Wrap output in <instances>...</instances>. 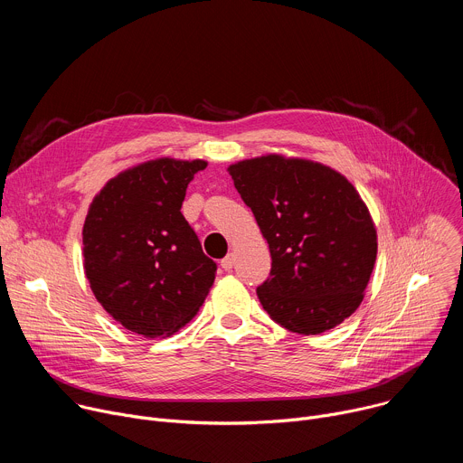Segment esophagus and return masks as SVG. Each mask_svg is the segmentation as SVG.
Masks as SVG:
<instances>
[{"mask_svg":"<svg viewBox=\"0 0 463 463\" xmlns=\"http://www.w3.org/2000/svg\"><path fill=\"white\" fill-rule=\"evenodd\" d=\"M232 266H234V256H232V254H227V256L222 260V268H223L225 271H231Z\"/></svg>","mask_w":463,"mask_h":463,"instance_id":"1","label":"esophagus"}]
</instances>
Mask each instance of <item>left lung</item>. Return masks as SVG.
Returning a JSON list of instances; mask_svg holds the SVG:
<instances>
[{
    "label": "left lung",
    "mask_w": 463,
    "mask_h": 463,
    "mask_svg": "<svg viewBox=\"0 0 463 463\" xmlns=\"http://www.w3.org/2000/svg\"><path fill=\"white\" fill-rule=\"evenodd\" d=\"M269 243L271 273L256 288L269 317L300 335L348 318L370 280L377 234L354 184L304 159L266 156L229 166Z\"/></svg>",
    "instance_id": "left-lung-1"
}]
</instances>
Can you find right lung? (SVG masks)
<instances>
[{
    "label": "right lung",
    "mask_w": 463,
    "mask_h": 463,
    "mask_svg": "<svg viewBox=\"0 0 463 463\" xmlns=\"http://www.w3.org/2000/svg\"><path fill=\"white\" fill-rule=\"evenodd\" d=\"M205 161L157 159L118 174L95 197L82 231L84 269L102 307L150 339L172 335L203 304L216 279L181 214Z\"/></svg>",
    "instance_id": "1"
}]
</instances>
